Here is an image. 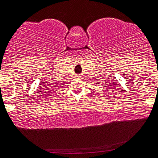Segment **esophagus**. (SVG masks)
I'll return each instance as SVG.
<instances>
[{
    "mask_svg": "<svg viewBox=\"0 0 158 158\" xmlns=\"http://www.w3.org/2000/svg\"><path fill=\"white\" fill-rule=\"evenodd\" d=\"M80 77H81V76H80L79 74H77V75H76V77H77V78H79Z\"/></svg>",
    "mask_w": 158,
    "mask_h": 158,
    "instance_id": "1",
    "label": "esophagus"
}]
</instances>
